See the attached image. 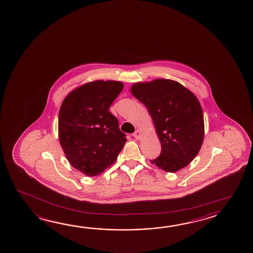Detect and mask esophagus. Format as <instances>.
I'll return each mask as SVG.
<instances>
[{"instance_id": "34e87169", "label": "esophagus", "mask_w": 253, "mask_h": 253, "mask_svg": "<svg viewBox=\"0 0 253 253\" xmlns=\"http://www.w3.org/2000/svg\"><path fill=\"white\" fill-rule=\"evenodd\" d=\"M133 136H134L135 139L140 138V137H141V132H140L139 130H135V132L133 134Z\"/></svg>"}]
</instances>
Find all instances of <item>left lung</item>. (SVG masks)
<instances>
[{"label":"left lung","instance_id":"obj_1","mask_svg":"<svg viewBox=\"0 0 253 253\" xmlns=\"http://www.w3.org/2000/svg\"><path fill=\"white\" fill-rule=\"evenodd\" d=\"M131 92L148 109L161 141V154L151 163L168 172L186 167L203 144V111L197 97L166 79L137 83Z\"/></svg>","mask_w":253,"mask_h":253}]
</instances>
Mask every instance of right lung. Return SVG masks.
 <instances>
[{
    "label": "right lung",
    "instance_id": "obj_1",
    "mask_svg": "<svg viewBox=\"0 0 253 253\" xmlns=\"http://www.w3.org/2000/svg\"><path fill=\"white\" fill-rule=\"evenodd\" d=\"M123 87L120 82L95 81L74 89L61 105L60 144L71 165L89 177L114 164L126 141L109 111Z\"/></svg>",
    "mask_w": 253,
    "mask_h": 253
}]
</instances>
